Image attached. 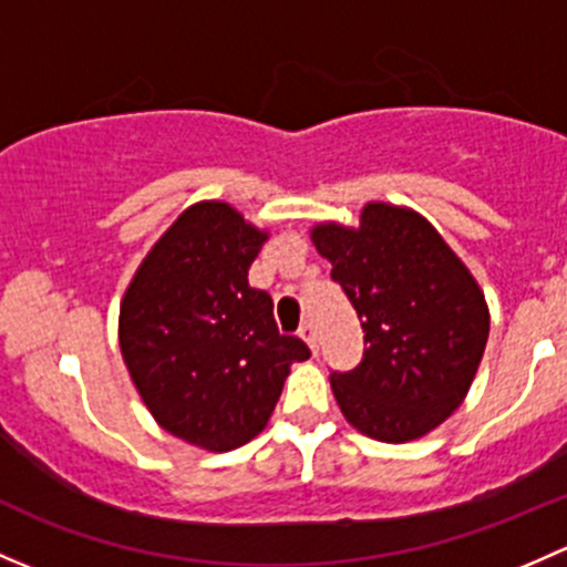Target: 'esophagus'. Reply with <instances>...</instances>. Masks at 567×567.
<instances>
[{
    "mask_svg": "<svg viewBox=\"0 0 567 567\" xmlns=\"http://www.w3.org/2000/svg\"><path fill=\"white\" fill-rule=\"evenodd\" d=\"M299 337L309 344V348H312V353H318V329H315L312 320H303L301 329H299Z\"/></svg>",
    "mask_w": 567,
    "mask_h": 567,
    "instance_id": "obj_1",
    "label": "esophagus"
}]
</instances>
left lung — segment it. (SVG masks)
I'll list each match as a JSON object with an SVG mask.
<instances>
[{"instance_id": "obj_1", "label": "left lung", "mask_w": 567, "mask_h": 567, "mask_svg": "<svg viewBox=\"0 0 567 567\" xmlns=\"http://www.w3.org/2000/svg\"><path fill=\"white\" fill-rule=\"evenodd\" d=\"M312 241L353 303L363 355L331 372L344 419L380 443H408L462 404L488 339L484 293L424 217L369 204L359 228L318 225Z\"/></svg>"}]
</instances>
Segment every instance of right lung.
I'll use <instances>...</instances> for the list:
<instances>
[{
  "label": "right lung",
  "mask_w": 567,
  "mask_h": 567,
  "mask_svg": "<svg viewBox=\"0 0 567 567\" xmlns=\"http://www.w3.org/2000/svg\"><path fill=\"white\" fill-rule=\"evenodd\" d=\"M266 234L228 204H198L154 244L118 315L135 389L165 432L234 451L266 426L303 339L279 333L247 271Z\"/></svg>",
  "instance_id": "obj_1"
}]
</instances>
